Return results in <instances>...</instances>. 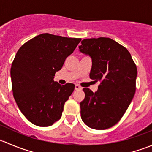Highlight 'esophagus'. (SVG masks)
<instances>
[{
  "mask_svg": "<svg viewBox=\"0 0 152 152\" xmlns=\"http://www.w3.org/2000/svg\"><path fill=\"white\" fill-rule=\"evenodd\" d=\"M82 87H80L79 85H75V90H82Z\"/></svg>",
  "mask_w": 152,
  "mask_h": 152,
  "instance_id": "34e87169",
  "label": "esophagus"
}]
</instances>
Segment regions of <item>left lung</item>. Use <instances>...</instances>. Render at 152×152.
I'll return each instance as SVG.
<instances>
[{
	"label": "left lung",
	"mask_w": 152,
	"mask_h": 152,
	"mask_svg": "<svg viewBox=\"0 0 152 152\" xmlns=\"http://www.w3.org/2000/svg\"><path fill=\"white\" fill-rule=\"evenodd\" d=\"M79 50L92 58L90 77L99 81L93 93L84 88L81 117L94 129H106L121 119L134 97L137 67L125 47L108 37L85 39Z\"/></svg>",
	"instance_id": "1"
}]
</instances>
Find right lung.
<instances>
[{"mask_svg": "<svg viewBox=\"0 0 152 152\" xmlns=\"http://www.w3.org/2000/svg\"><path fill=\"white\" fill-rule=\"evenodd\" d=\"M81 40L41 34L18 50L11 67L12 92L20 110L31 123L48 126L60 119L75 85H61L53 78Z\"/></svg>", "mask_w": 152, "mask_h": 152, "instance_id": "1", "label": "right lung"}]
</instances>
